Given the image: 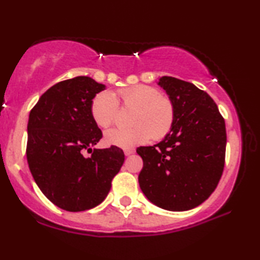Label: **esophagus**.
<instances>
[{
	"label": "esophagus",
	"mask_w": 260,
	"mask_h": 260,
	"mask_svg": "<svg viewBox=\"0 0 260 260\" xmlns=\"http://www.w3.org/2000/svg\"><path fill=\"white\" fill-rule=\"evenodd\" d=\"M132 153H134V149H128V150H125V156H131Z\"/></svg>",
	"instance_id": "34e87169"
}]
</instances>
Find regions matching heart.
<instances>
[{
	"label": "heart",
	"instance_id": "b5f03b06",
	"mask_svg": "<svg viewBox=\"0 0 260 260\" xmlns=\"http://www.w3.org/2000/svg\"><path fill=\"white\" fill-rule=\"evenodd\" d=\"M125 108L136 109L128 129L113 128L105 132L104 142L108 146L133 149L149 140H161L172 129L175 108L172 101L161 96L159 89L147 85H138L118 91ZM119 104L112 93L102 91L91 102V117L96 125L107 128L116 119Z\"/></svg>",
	"mask_w": 260,
	"mask_h": 260
}]
</instances>
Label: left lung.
Instances as JSON below:
<instances>
[{
    "label": "left lung",
    "instance_id": "obj_1",
    "mask_svg": "<svg viewBox=\"0 0 260 260\" xmlns=\"http://www.w3.org/2000/svg\"><path fill=\"white\" fill-rule=\"evenodd\" d=\"M175 108L172 129L159 143L136 149L143 160L139 184L147 199L169 211H187L208 200L225 166L226 126L205 91L173 77L158 81Z\"/></svg>",
    "mask_w": 260,
    "mask_h": 260
}]
</instances>
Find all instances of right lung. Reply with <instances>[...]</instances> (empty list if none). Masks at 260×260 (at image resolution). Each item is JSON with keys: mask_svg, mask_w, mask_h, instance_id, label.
Returning <instances> with one entry per match:
<instances>
[{"mask_svg": "<svg viewBox=\"0 0 260 260\" xmlns=\"http://www.w3.org/2000/svg\"><path fill=\"white\" fill-rule=\"evenodd\" d=\"M105 85L76 77L50 87L30 110L26 156L30 173L51 203L70 212L102 203L124 164L121 149H94L102 132L91 102ZM90 150L92 156L82 155Z\"/></svg>", "mask_w": 260, "mask_h": 260, "instance_id": "right-lung-1", "label": "right lung"}]
</instances>
